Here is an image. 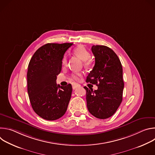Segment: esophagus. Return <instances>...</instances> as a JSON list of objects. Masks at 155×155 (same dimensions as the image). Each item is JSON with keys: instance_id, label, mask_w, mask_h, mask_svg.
Returning a JSON list of instances; mask_svg holds the SVG:
<instances>
[{"instance_id": "esophagus-1", "label": "esophagus", "mask_w": 155, "mask_h": 155, "mask_svg": "<svg viewBox=\"0 0 155 155\" xmlns=\"http://www.w3.org/2000/svg\"><path fill=\"white\" fill-rule=\"evenodd\" d=\"M80 84H78V83H75V84H74L72 86L73 90H75L76 88H77V87H80Z\"/></svg>"}]
</instances>
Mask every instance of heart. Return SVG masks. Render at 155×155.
<instances>
[{
    "label": "heart",
    "instance_id": "heart-1",
    "mask_svg": "<svg viewBox=\"0 0 155 155\" xmlns=\"http://www.w3.org/2000/svg\"><path fill=\"white\" fill-rule=\"evenodd\" d=\"M72 52L74 55H75L76 56H77L83 61V64L86 67H89V66L91 65L92 63L91 60L90 59L91 56V54L90 51H88L83 45H80L77 46L73 50ZM67 61H68L67 56L64 55L61 60L62 64L63 65H65L66 63H67ZM81 77V74L80 73H75L72 74V79L74 80H79Z\"/></svg>",
    "mask_w": 155,
    "mask_h": 155
}]
</instances>
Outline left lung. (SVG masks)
<instances>
[{
    "instance_id": "left-lung-1",
    "label": "left lung",
    "mask_w": 155,
    "mask_h": 155,
    "mask_svg": "<svg viewBox=\"0 0 155 155\" xmlns=\"http://www.w3.org/2000/svg\"><path fill=\"white\" fill-rule=\"evenodd\" d=\"M91 50L95 57V65L86 81L97 85L98 88L93 91L84 87L87 107L94 117L106 119L116 112L122 102V65L116 53L108 47L93 45Z\"/></svg>"
}]
</instances>
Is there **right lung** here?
<instances>
[{"label": "right lung", "mask_w": 155, "mask_h": 155, "mask_svg": "<svg viewBox=\"0 0 155 155\" xmlns=\"http://www.w3.org/2000/svg\"><path fill=\"white\" fill-rule=\"evenodd\" d=\"M71 43H47L39 48L30 60L27 74L28 93L32 107L41 118L53 121L67 110L72 91L71 84H57L62 58Z\"/></svg>", "instance_id": "right-lung-1"}]
</instances>
